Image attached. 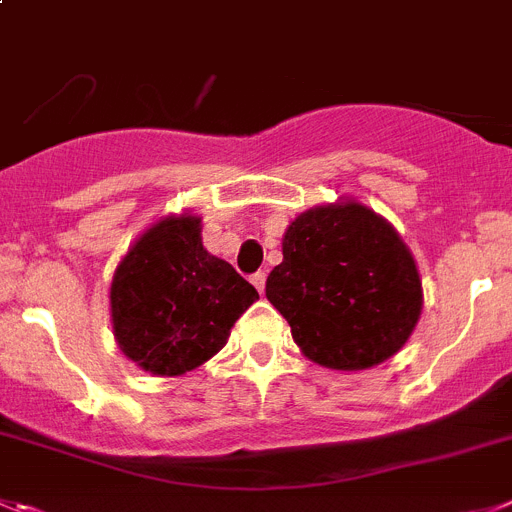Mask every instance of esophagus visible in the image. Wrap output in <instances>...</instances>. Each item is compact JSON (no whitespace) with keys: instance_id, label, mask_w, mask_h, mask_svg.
Returning a JSON list of instances; mask_svg holds the SVG:
<instances>
[{"instance_id":"34e87169","label":"esophagus","mask_w":512,"mask_h":512,"mask_svg":"<svg viewBox=\"0 0 512 512\" xmlns=\"http://www.w3.org/2000/svg\"><path fill=\"white\" fill-rule=\"evenodd\" d=\"M265 280H267V275H265V272H262V270H257L255 275H252V278H250V283L255 285V288H257V293H262V290H265Z\"/></svg>"}]
</instances>
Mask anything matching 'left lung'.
<instances>
[{
	"label": "left lung",
	"mask_w": 512,
	"mask_h": 512,
	"mask_svg": "<svg viewBox=\"0 0 512 512\" xmlns=\"http://www.w3.org/2000/svg\"><path fill=\"white\" fill-rule=\"evenodd\" d=\"M265 295L300 351L338 371L371 369L394 356L422 315L412 252L386 219L358 202L295 217Z\"/></svg>",
	"instance_id": "1"
}]
</instances>
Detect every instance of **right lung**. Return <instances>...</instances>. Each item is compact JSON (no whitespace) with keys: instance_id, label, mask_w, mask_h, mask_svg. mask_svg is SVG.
Here are the masks:
<instances>
[{"instance_id":"add662e5","label":"right lung","mask_w":512,"mask_h":512,"mask_svg":"<svg viewBox=\"0 0 512 512\" xmlns=\"http://www.w3.org/2000/svg\"><path fill=\"white\" fill-rule=\"evenodd\" d=\"M257 298L229 262L204 250L202 219L164 217L116 267L113 333L143 371L179 376L212 358Z\"/></svg>"}]
</instances>
